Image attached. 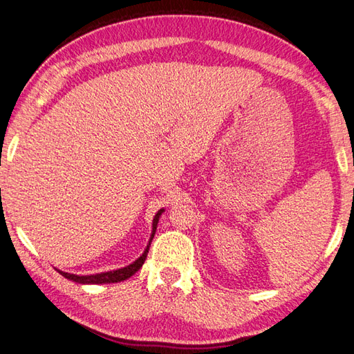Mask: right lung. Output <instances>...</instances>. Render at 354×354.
<instances>
[{"mask_svg": "<svg viewBox=\"0 0 354 354\" xmlns=\"http://www.w3.org/2000/svg\"><path fill=\"white\" fill-rule=\"evenodd\" d=\"M163 209L159 210L156 213V216H154L153 219V232H151V237H150V242H149V246L147 249H145L144 254L138 258V260L132 264H129L127 267H123V269H118V270H112V272H105V273H97V274H87V277H77V274H72V273H66V272H62L58 270L59 274H63L64 278L71 279V281H75L77 283H112V282H120V281H124L127 278H131L132 274H135L138 270L141 269L145 258H147V252L150 249V245H151V240L154 237V232H156V227H158V222H159V216L162 214Z\"/></svg>", "mask_w": 354, "mask_h": 354, "instance_id": "add662e5", "label": "right lung"}]
</instances>
